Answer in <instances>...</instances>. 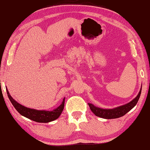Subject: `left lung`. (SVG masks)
Returning <instances> with one entry per match:
<instances>
[{"instance_id": "obj_1", "label": "left lung", "mask_w": 150, "mask_h": 150, "mask_svg": "<svg viewBox=\"0 0 150 150\" xmlns=\"http://www.w3.org/2000/svg\"><path fill=\"white\" fill-rule=\"evenodd\" d=\"M141 91H142V87H141V89L139 93H138V95L133 100H131L127 104H124V105L120 106L113 109H103L95 106L92 104L88 103V104L90 109H91L93 114L95 115H97V116L104 118V119H115V118H118L123 116L124 115H125L127 113L129 112L130 110L136 106L138 99L140 98Z\"/></svg>"}]
</instances>
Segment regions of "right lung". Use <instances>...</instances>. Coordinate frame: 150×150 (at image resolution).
<instances>
[{
    "label": "right lung",
    "mask_w": 150,
    "mask_h": 150,
    "mask_svg": "<svg viewBox=\"0 0 150 150\" xmlns=\"http://www.w3.org/2000/svg\"><path fill=\"white\" fill-rule=\"evenodd\" d=\"M6 92L8 97L9 98L11 103L13 104L14 108L23 116L28 118V119L33 120L34 121L38 123H48L50 121L57 120L60 116L62 112H63L64 106V98L61 104L57 108L52 110V111H47V110H38L35 109H32L27 108L24 106L21 105L18 102L16 101L11 97L9 92L8 91L7 87Z\"/></svg>",
    "instance_id": "1"
}]
</instances>
